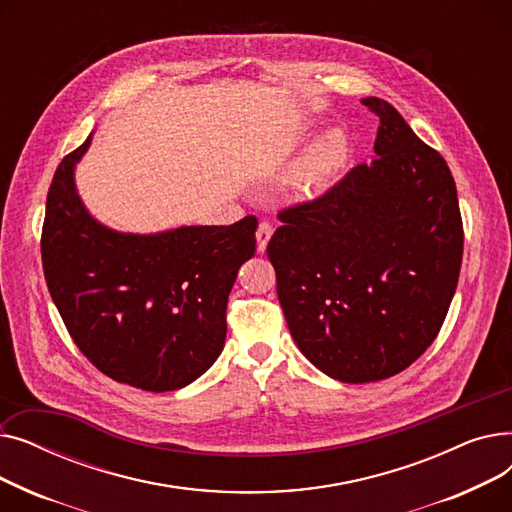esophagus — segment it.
Returning <instances> with one entry per match:
<instances>
[{"mask_svg": "<svg viewBox=\"0 0 512 512\" xmlns=\"http://www.w3.org/2000/svg\"><path fill=\"white\" fill-rule=\"evenodd\" d=\"M274 234V226L270 222H259V228H257V249L259 253H263L267 249V242H270Z\"/></svg>", "mask_w": 512, "mask_h": 512, "instance_id": "1", "label": "esophagus"}]
</instances>
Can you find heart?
Wrapping results in <instances>:
<instances>
[{"label":"heart","instance_id":"obj_1","mask_svg":"<svg viewBox=\"0 0 512 512\" xmlns=\"http://www.w3.org/2000/svg\"><path fill=\"white\" fill-rule=\"evenodd\" d=\"M346 157V141L342 134L332 132L321 139L292 174V184L299 193H309L328 184L342 168Z\"/></svg>","mask_w":512,"mask_h":512}]
</instances>
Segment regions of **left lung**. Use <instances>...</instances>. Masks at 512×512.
Here are the masks:
<instances>
[{
    "label": "left lung",
    "instance_id": "1",
    "mask_svg": "<svg viewBox=\"0 0 512 512\" xmlns=\"http://www.w3.org/2000/svg\"><path fill=\"white\" fill-rule=\"evenodd\" d=\"M371 164L286 207L267 242L278 299L299 351L346 384L386 380L432 344L459 284L463 220L444 157L394 107Z\"/></svg>",
    "mask_w": 512,
    "mask_h": 512
}]
</instances>
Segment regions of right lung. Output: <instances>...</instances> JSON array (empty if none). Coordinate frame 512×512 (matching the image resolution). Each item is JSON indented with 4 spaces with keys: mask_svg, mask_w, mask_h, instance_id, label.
<instances>
[{
    "mask_svg": "<svg viewBox=\"0 0 512 512\" xmlns=\"http://www.w3.org/2000/svg\"><path fill=\"white\" fill-rule=\"evenodd\" d=\"M53 174L41 232L43 274L74 344L101 373L147 392L184 388L220 357L238 267L255 255L257 218L122 234L95 222L74 164Z\"/></svg>",
    "mask_w": 512,
    "mask_h": 512,
    "instance_id": "right-lung-1",
    "label": "right lung"
}]
</instances>
